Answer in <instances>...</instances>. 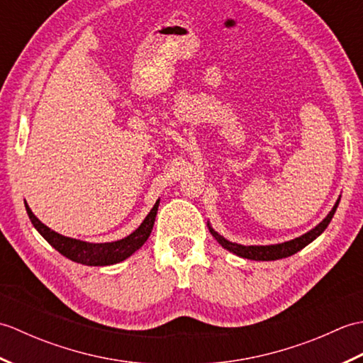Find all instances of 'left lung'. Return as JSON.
Masks as SVG:
<instances>
[{"instance_id": "obj_1", "label": "left lung", "mask_w": 363, "mask_h": 363, "mask_svg": "<svg viewBox=\"0 0 363 363\" xmlns=\"http://www.w3.org/2000/svg\"><path fill=\"white\" fill-rule=\"evenodd\" d=\"M338 203H340V196H338L337 203L333 207V211H330L326 215V218H323V221H320L317 226H315L313 229H311L309 233H306L303 235L293 238V240L284 242V243L245 246V245H240V243H234V242L226 240L225 237L220 235L217 230H215L211 226L209 221H207V228H209L211 234L215 237V240H217L223 246V248L228 250L229 252L235 254V256H238V257L250 259V260H277V259H284V257L293 256V254H296L298 251L306 248V246L309 245V243H312L315 238L320 237L323 233H325V229L328 228L330 220H333V217H334V213H335L337 207H338Z\"/></svg>"}]
</instances>
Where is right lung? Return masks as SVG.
I'll return each instance as SVG.
<instances>
[{"label":"right lung","mask_w":363,"mask_h":363,"mask_svg":"<svg viewBox=\"0 0 363 363\" xmlns=\"http://www.w3.org/2000/svg\"><path fill=\"white\" fill-rule=\"evenodd\" d=\"M159 201L160 198L157 199L156 204L152 206L150 213L146 215L145 220L142 221V225L138 226L133 234L121 238V240L106 242V243H90V242H84V240H78V238H72V237H65L62 234H59L56 230H52L46 225H43V223L33 213V211H30V207L28 206L26 201H25V207H26L28 217L30 223L34 225V228L37 229V233L40 234L54 250H57L60 254H62V256L76 262V264H82L89 267H107V265H115V264H120L123 260H126L128 257L133 256L135 251L140 250L145 245V242L148 240L154 226V221H156Z\"/></svg>","instance_id":"1"}]
</instances>
